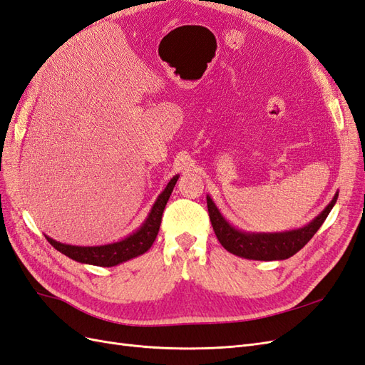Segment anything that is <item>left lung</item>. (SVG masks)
<instances>
[{
  "instance_id": "obj_1",
  "label": "left lung",
  "mask_w": 365,
  "mask_h": 365,
  "mask_svg": "<svg viewBox=\"0 0 365 365\" xmlns=\"http://www.w3.org/2000/svg\"><path fill=\"white\" fill-rule=\"evenodd\" d=\"M336 200L338 193L323 212L307 225L298 230L283 231V233H247V231H240L227 222V219L220 215L210 196H207V207L215 235L227 251L235 254V256L251 260H284L294 256L312 239L318 228L323 225Z\"/></svg>"
}]
</instances>
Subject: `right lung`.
Returning <instances> with one entry per match:
<instances>
[{
  "instance_id": "obj_1",
  "label": "right lung",
  "mask_w": 365,
  "mask_h": 365,
  "mask_svg": "<svg viewBox=\"0 0 365 365\" xmlns=\"http://www.w3.org/2000/svg\"><path fill=\"white\" fill-rule=\"evenodd\" d=\"M178 178L180 176L175 175L169 181V184L165 185V189L157 197L155 204H153L150 213L148 215L143 225L128 237L114 242V244L98 245V247H76V245L61 244V242L54 240L48 236L46 237L53 248H56L59 252L65 254L67 257L81 263L96 264V267H115L118 263L134 259L140 256V254H145L152 247L153 240L157 239L160 225H161L163 212Z\"/></svg>"
}]
</instances>
